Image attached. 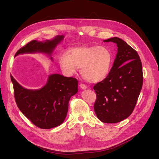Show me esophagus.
<instances>
[{"label": "esophagus", "instance_id": "34e87169", "mask_svg": "<svg viewBox=\"0 0 159 159\" xmlns=\"http://www.w3.org/2000/svg\"><path fill=\"white\" fill-rule=\"evenodd\" d=\"M79 87H80L82 89H85L87 88V86H86L85 84H82V83H80V84H79Z\"/></svg>", "mask_w": 159, "mask_h": 159}]
</instances>
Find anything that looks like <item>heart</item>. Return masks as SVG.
I'll list each match as a JSON object with an SVG mask.
<instances>
[{
    "label": "heart",
    "instance_id": "1",
    "mask_svg": "<svg viewBox=\"0 0 159 159\" xmlns=\"http://www.w3.org/2000/svg\"><path fill=\"white\" fill-rule=\"evenodd\" d=\"M112 62V53L104 46L75 47L62 52L58 57V63L64 73L70 76L81 68L83 78L92 83L102 81L107 77Z\"/></svg>",
    "mask_w": 159,
    "mask_h": 159
}]
</instances>
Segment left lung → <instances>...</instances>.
<instances>
[{
	"instance_id": "left-lung-1",
	"label": "left lung",
	"mask_w": 159,
	"mask_h": 159,
	"mask_svg": "<svg viewBox=\"0 0 159 159\" xmlns=\"http://www.w3.org/2000/svg\"><path fill=\"white\" fill-rule=\"evenodd\" d=\"M113 42L118 52L107 77L95 84L94 110L104 123H116L132 113L143 84V66L135 50L120 38L104 40Z\"/></svg>"
}]
</instances>
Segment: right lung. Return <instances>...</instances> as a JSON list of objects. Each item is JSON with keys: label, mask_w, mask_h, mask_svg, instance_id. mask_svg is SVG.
<instances>
[{"label": "right lung", "mask_w": 159, "mask_h": 159, "mask_svg": "<svg viewBox=\"0 0 159 159\" xmlns=\"http://www.w3.org/2000/svg\"><path fill=\"white\" fill-rule=\"evenodd\" d=\"M63 39V36H58L44 43L31 40L20 48L15 56L38 52L51 55ZM11 80L15 102L19 110L35 126L41 129H51L64 122L70 99L78 91L77 79L59 74L50 75L47 84L38 90L24 88L12 76Z\"/></svg>", "instance_id": "obj_1"}]
</instances>
